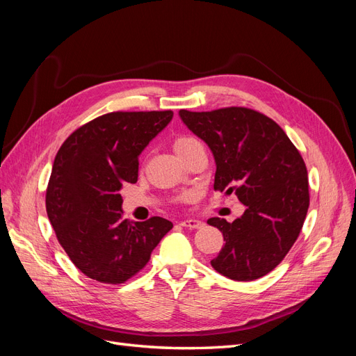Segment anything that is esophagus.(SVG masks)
Here are the masks:
<instances>
[{
  "mask_svg": "<svg viewBox=\"0 0 356 356\" xmlns=\"http://www.w3.org/2000/svg\"><path fill=\"white\" fill-rule=\"evenodd\" d=\"M181 225L186 229H200L203 227V222L200 220H184L181 221Z\"/></svg>",
  "mask_w": 356,
  "mask_h": 356,
  "instance_id": "34e87169",
  "label": "esophagus"
}]
</instances>
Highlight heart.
<instances>
[{
	"instance_id": "1",
	"label": "heart",
	"mask_w": 356,
	"mask_h": 356,
	"mask_svg": "<svg viewBox=\"0 0 356 356\" xmlns=\"http://www.w3.org/2000/svg\"><path fill=\"white\" fill-rule=\"evenodd\" d=\"M197 144H200V143L197 141L196 138H193V136H179V138H177L174 147H175V152L178 153V156H181V154L187 153L190 148H193V147L197 145Z\"/></svg>"
}]
</instances>
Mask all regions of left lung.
<instances>
[{
	"mask_svg": "<svg viewBox=\"0 0 356 356\" xmlns=\"http://www.w3.org/2000/svg\"><path fill=\"white\" fill-rule=\"evenodd\" d=\"M181 120L208 144L215 159L213 188L245 204L233 222L213 217L225 241L211 266L233 281H254L272 272L297 241L309 209L305 160L272 118L229 106L179 111Z\"/></svg>",
	"mask_w": 356,
	"mask_h": 356,
	"instance_id": "8db88e82",
	"label": "left lung"
}]
</instances>
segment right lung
<instances>
[{
	"label": "right lung",
	"instance_id": "add662e5",
	"mask_svg": "<svg viewBox=\"0 0 356 356\" xmlns=\"http://www.w3.org/2000/svg\"><path fill=\"white\" fill-rule=\"evenodd\" d=\"M174 113L115 111L74 131L53 163L46 209L60 246L81 273L123 284L143 270L170 221L123 218L120 190L138 181L139 154Z\"/></svg>",
	"mask_w": 356,
	"mask_h": 356
}]
</instances>
